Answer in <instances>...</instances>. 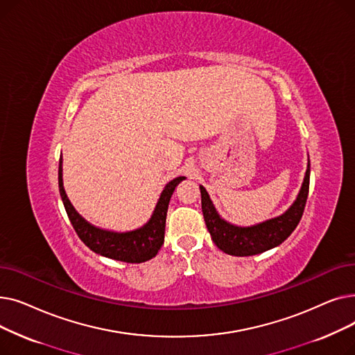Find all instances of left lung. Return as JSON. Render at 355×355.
<instances>
[{
    "label": "left lung",
    "instance_id": "8db88e82",
    "mask_svg": "<svg viewBox=\"0 0 355 355\" xmlns=\"http://www.w3.org/2000/svg\"><path fill=\"white\" fill-rule=\"evenodd\" d=\"M309 174L311 165L308 162L300 194L284 214L246 227L232 225V223L221 218L210 200L209 193L202 185H200L202 216L214 245L232 256H253L284 243L296 226L300 225V220L304 214L309 191Z\"/></svg>",
    "mask_w": 355,
    "mask_h": 355
}]
</instances>
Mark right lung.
Masks as SVG:
<instances>
[{"label": "right lung", "mask_w": 355, "mask_h": 355, "mask_svg": "<svg viewBox=\"0 0 355 355\" xmlns=\"http://www.w3.org/2000/svg\"><path fill=\"white\" fill-rule=\"evenodd\" d=\"M62 157L59 161V190L64 204L66 213L71 223L73 229L76 230L78 236L83 243L95 253L119 260V262L126 263H142L146 260L155 257L158 250L164 243V234H165V220H166V210L170 198L175 190L177 185L185 180V177H177L173 181L165 185L162 190L159 200L155 206V210L148 220V223L137 230L132 232H110L95 227L86 221L69 201L64 187H63V168H62Z\"/></svg>", "instance_id": "obj_1"}]
</instances>
